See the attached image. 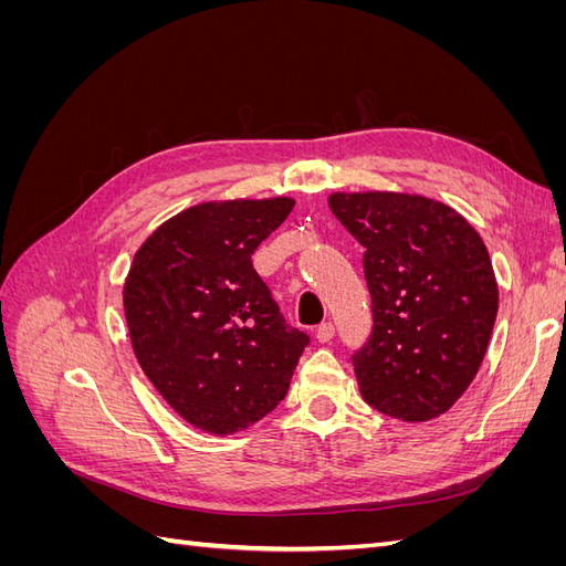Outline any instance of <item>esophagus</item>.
<instances>
[{
	"label": "esophagus",
	"instance_id": "1",
	"mask_svg": "<svg viewBox=\"0 0 566 566\" xmlns=\"http://www.w3.org/2000/svg\"><path fill=\"white\" fill-rule=\"evenodd\" d=\"M333 335H335V325L333 323H321L318 328H316V339L323 342V345H325V342H331Z\"/></svg>",
	"mask_w": 566,
	"mask_h": 566
}]
</instances>
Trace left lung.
I'll return each mask as SVG.
<instances>
[{"mask_svg": "<svg viewBox=\"0 0 566 566\" xmlns=\"http://www.w3.org/2000/svg\"><path fill=\"white\" fill-rule=\"evenodd\" d=\"M328 205L366 250L373 331L352 354L361 397L406 422L447 413L482 366L499 312L486 245L422 196L333 193Z\"/></svg>", "mask_w": 566, "mask_h": 566, "instance_id": "left-lung-1", "label": "left lung"}]
</instances>
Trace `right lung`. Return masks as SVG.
<instances>
[{
	"label": "right lung",
	"instance_id": "obj_1",
	"mask_svg": "<svg viewBox=\"0 0 566 566\" xmlns=\"http://www.w3.org/2000/svg\"><path fill=\"white\" fill-rule=\"evenodd\" d=\"M293 205L202 202L165 221L134 254L123 302L136 361L202 432L231 434L264 418L310 345L252 269V252Z\"/></svg>",
	"mask_w": 566,
	"mask_h": 566
}]
</instances>
